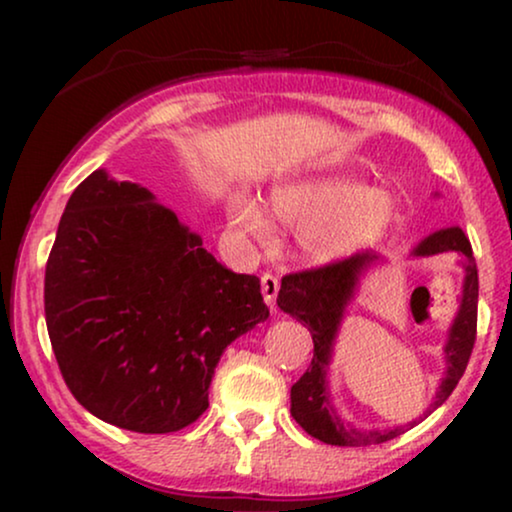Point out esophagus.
<instances>
[{
	"label": "esophagus",
	"mask_w": 512,
	"mask_h": 512,
	"mask_svg": "<svg viewBox=\"0 0 512 512\" xmlns=\"http://www.w3.org/2000/svg\"><path fill=\"white\" fill-rule=\"evenodd\" d=\"M277 291H279V279L275 275H270V272H265V275H261V293H263V300L270 307L275 305Z\"/></svg>",
	"instance_id": "1"
}]
</instances>
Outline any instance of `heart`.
Segmentation results:
<instances>
[{
  "mask_svg": "<svg viewBox=\"0 0 512 512\" xmlns=\"http://www.w3.org/2000/svg\"><path fill=\"white\" fill-rule=\"evenodd\" d=\"M272 212L298 230L300 249L310 263H331L380 242L396 223L398 202L359 174H321L282 184L272 191ZM230 219L256 240L270 237L265 209L247 193L230 202Z\"/></svg>",
  "mask_w": 512,
  "mask_h": 512,
  "instance_id": "obj_1",
  "label": "heart"
}]
</instances>
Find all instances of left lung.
<instances>
[{
  "label": "left lung",
  "instance_id": "obj_1",
  "mask_svg": "<svg viewBox=\"0 0 512 512\" xmlns=\"http://www.w3.org/2000/svg\"><path fill=\"white\" fill-rule=\"evenodd\" d=\"M445 251H457V254L464 256L466 277L464 293H461V307L457 312V319L450 326V338L445 342L447 370L438 384L436 398H433L429 412L440 408L459 384L461 375H464L468 366V359H471L475 345V328H478V268H475L471 242H468L464 230L457 226L438 230V233H433L419 242L412 249V256H436L445 254ZM377 261H380V256H375L373 251H359V254L321 265V268L293 272V275H286L282 279V289H279L277 296L279 310H284L291 317H296L300 324L307 326L314 342V356L310 368L291 387V415L312 438H317L326 445H380L401 436L410 426L417 424L410 422L405 426H396V429L361 431L352 424L342 422L331 405V391H328L326 375L328 366H331L335 335H338L342 317H345V307L352 303L361 275Z\"/></svg>",
  "mask_w": 512,
  "mask_h": 512
}]
</instances>
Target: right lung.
<instances>
[{
  "mask_svg": "<svg viewBox=\"0 0 512 512\" xmlns=\"http://www.w3.org/2000/svg\"><path fill=\"white\" fill-rule=\"evenodd\" d=\"M44 310L76 401L137 433L193 424L223 349L270 317L258 277L228 270L151 191L104 170L67 202Z\"/></svg>",
  "mask_w": 512,
  "mask_h": 512,
  "instance_id": "obj_1",
  "label": "right lung"
}]
</instances>
